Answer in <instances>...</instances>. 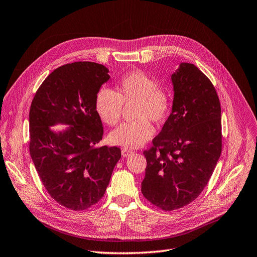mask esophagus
Returning <instances> with one entry per match:
<instances>
[{"label":"esophagus","instance_id":"esophagus-1","mask_svg":"<svg viewBox=\"0 0 257 257\" xmlns=\"http://www.w3.org/2000/svg\"><path fill=\"white\" fill-rule=\"evenodd\" d=\"M132 154H134V151L130 150V149H126V148L121 149V156H122L123 158H127V157H129L130 155H132Z\"/></svg>","mask_w":257,"mask_h":257}]
</instances>
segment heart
Segmentation results:
<instances>
[{
	"label": "heart",
	"instance_id": "1",
	"mask_svg": "<svg viewBox=\"0 0 257 257\" xmlns=\"http://www.w3.org/2000/svg\"><path fill=\"white\" fill-rule=\"evenodd\" d=\"M116 92L110 88H100L95 96V110L107 125H115L121 115L122 102L136 101L135 118L114 129L109 140L113 145L126 149L143 146L153 138L155 128L151 121H164L170 111L168 93L159 87L157 80L141 70H134L122 75L117 81Z\"/></svg>",
	"mask_w": 257,
	"mask_h": 257
}]
</instances>
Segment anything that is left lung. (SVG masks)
Instances as JSON below:
<instances>
[{
    "label": "left lung",
    "mask_w": 257,
    "mask_h": 257,
    "mask_svg": "<svg viewBox=\"0 0 257 257\" xmlns=\"http://www.w3.org/2000/svg\"><path fill=\"white\" fill-rule=\"evenodd\" d=\"M172 113L147 161L142 194L164 211L182 207L200 195L221 154V108L214 85L196 65L180 63L172 75Z\"/></svg>",
    "instance_id": "1"
}]
</instances>
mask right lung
I'll use <instances>...</instances> for the list:
<instances>
[{
    "instance_id": "obj_1",
    "label": "right lung",
    "mask_w": 257,
    "mask_h": 257,
    "mask_svg": "<svg viewBox=\"0 0 257 257\" xmlns=\"http://www.w3.org/2000/svg\"><path fill=\"white\" fill-rule=\"evenodd\" d=\"M102 64L79 61L53 71L35 94L30 110V153L47 193L72 211L103 197L118 160L117 147L96 146L103 128L95 96L110 78ZM68 124L64 131L50 127Z\"/></svg>"
}]
</instances>
